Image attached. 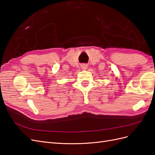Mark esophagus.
<instances>
[{
    "label": "esophagus",
    "mask_w": 155,
    "mask_h": 155,
    "mask_svg": "<svg viewBox=\"0 0 155 155\" xmlns=\"http://www.w3.org/2000/svg\"><path fill=\"white\" fill-rule=\"evenodd\" d=\"M81 68H82L83 70H86V69L87 68V65L85 64H82V65H81Z\"/></svg>",
    "instance_id": "esophagus-1"
}]
</instances>
